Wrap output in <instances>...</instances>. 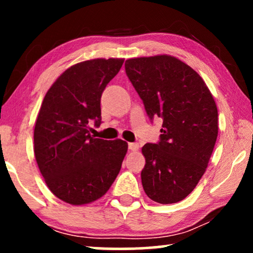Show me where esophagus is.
Masks as SVG:
<instances>
[{"label":"esophagus","mask_w":253,"mask_h":253,"mask_svg":"<svg viewBox=\"0 0 253 253\" xmlns=\"http://www.w3.org/2000/svg\"><path fill=\"white\" fill-rule=\"evenodd\" d=\"M127 147H129L130 151L134 152V151H137L138 148H139V145H138L137 143H129V144H127Z\"/></svg>","instance_id":"esophagus-1"}]
</instances>
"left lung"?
<instances>
[{"label": "left lung", "mask_w": 253, "mask_h": 253, "mask_svg": "<svg viewBox=\"0 0 253 253\" xmlns=\"http://www.w3.org/2000/svg\"><path fill=\"white\" fill-rule=\"evenodd\" d=\"M126 72L148 117L162 119L160 140L145 144L144 191L174 204L192 192L205 172L217 138V108L203 78L169 55L126 61Z\"/></svg>", "instance_id": "1"}]
</instances>
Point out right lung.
I'll return each mask as SVG.
<instances>
[{
  "label": "right lung",
  "mask_w": 253,
  "mask_h": 253,
  "mask_svg": "<svg viewBox=\"0 0 253 253\" xmlns=\"http://www.w3.org/2000/svg\"><path fill=\"white\" fill-rule=\"evenodd\" d=\"M123 58H95L72 65L44 95L34 127V155L41 175L57 198L84 205L101 198L119 175L127 143L89 133L101 124L103 89Z\"/></svg>",
  "instance_id": "right-lung-1"
}]
</instances>
